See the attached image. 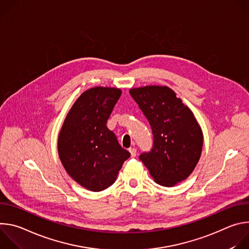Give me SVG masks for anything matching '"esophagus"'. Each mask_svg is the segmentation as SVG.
Returning a JSON list of instances; mask_svg holds the SVG:
<instances>
[{"mask_svg":"<svg viewBox=\"0 0 249 249\" xmlns=\"http://www.w3.org/2000/svg\"><path fill=\"white\" fill-rule=\"evenodd\" d=\"M129 152H130L132 158H135V157H136V155H137V150H136L135 148H130V149H129Z\"/></svg>","mask_w":249,"mask_h":249,"instance_id":"1","label":"esophagus"}]
</instances>
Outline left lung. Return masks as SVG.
<instances>
[{"label":"left lung","mask_w":249,"mask_h":249,"mask_svg":"<svg viewBox=\"0 0 249 249\" xmlns=\"http://www.w3.org/2000/svg\"><path fill=\"white\" fill-rule=\"evenodd\" d=\"M154 136L150 152L141 154L155 181L171 187L191 174L199 161L203 134L192 111L167 87L130 89Z\"/></svg>","instance_id":"obj_1"}]
</instances>
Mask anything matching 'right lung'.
<instances>
[{"label": "right lung", "mask_w": 249, "mask_h": 249, "mask_svg": "<svg viewBox=\"0 0 249 249\" xmlns=\"http://www.w3.org/2000/svg\"><path fill=\"white\" fill-rule=\"evenodd\" d=\"M121 93L111 88L88 89L72 106L59 134L58 152L66 171L91 191L112 185L130 158L106 126Z\"/></svg>", "instance_id": "right-lung-1"}]
</instances>
